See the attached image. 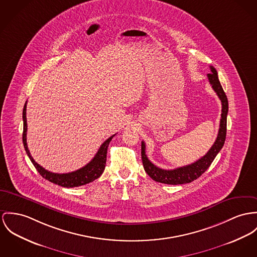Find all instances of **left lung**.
<instances>
[{"label":"left lung","instance_id":"left-lung-1","mask_svg":"<svg viewBox=\"0 0 257 257\" xmlns=\"http://www.w3.org/2000/svg\"><path fill=\"white\" fill-rule=\"evenodd\" d=\"M210 70L211 72L207 74V77L222 103V113H221L217 138L215 140L213 146L210 148V150L207 152L205 156L199 158L192 164H189L183 167H178L176 169H172V170L161 169L158 166H156L152 161H150V159L146 155L145 142H142L141 154H142L143 165L147 174L153 180L159 183L168 184V185H182V184L191 183L194 180L198 179L201 174H203L207 170V168L210 166L214 158H216L218 153L223 148L225 139H226V132H227V114L229 109L228 99L218 79L216 69L213 66H210Z\"/></svg>","mask_w":257,"mask_h":257}]
</instances>
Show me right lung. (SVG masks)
<instances>
[{"label": "right lung", "mask_w": 257, "mask_h": 257, "mask_svg": "<svg viewBox=\"0 0 257 257\" xmlns=\"http://www.w3.org/2000/svg\"><path fill=\"white\" fill-rule=\"evenodd\" d=\"M26 103L24 104L23 107V112H22V118H23V134H22V141H23V146L25 149V152L30 158L31 162L39 172L40 175L46 180L57 184L61 187L64 188H74V187H79L86 184H89L90 182H93L94 180L98 178L102 174L104 167H105V161H106V154H107V147L111 141V139L115 136L112 135L111 137L107 139L103 144L100 146V148L96 154L94 158L84 167L80 168L76 171L70 172V173H63V174H59V173H53L45 168H43L41 165H39L33 158L30 155V152L27 147L26 143V132H27V121H26Z\"/></svg>", "instance_id": "obj_1"}]
</instances>
